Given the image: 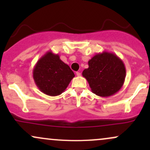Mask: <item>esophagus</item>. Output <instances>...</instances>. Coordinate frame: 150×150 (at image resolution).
<instances>
[{"label": "esophagus", "mask_w": 150, "mask_h": 150, "mask_svg": "<svg viewBox=\"0 0 150 150\" xmlns=\"http://www.w3.org/2000/svg\"><path fill=\"white\" fill-rule=\"evenodd\" d=\"M76 75H77V76H80V75H81V73H80V72H76Z\"/></svg>", "instance_id": "obj_1"}]
</instances>
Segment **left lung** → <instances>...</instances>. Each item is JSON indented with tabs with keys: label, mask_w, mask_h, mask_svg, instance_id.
I'll return each instance as SVG.
<instances>
[{
	"label": "left lung",
	"mask_w": 150,
	"mask_h": 150,
	"mask_svg": "<svg viewBox=\"0 0 150 150\" xmlns=\"http://www.w3.org/2000/svg\"><path fill=\"white\" fill-rule=\"evenodd\" d=\"M88 65L82 72V76L96 95L110 97L123 87L126 70L123 61L115 53H97L88 61Z\"/></svg>",
	"instance_id": "1"
}]
</instances>
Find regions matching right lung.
<instances>
[{
  "instance_id": "right-lung-1",
  "label": "right lung",
  "mask_w": 150,
  "mask_h": 150,
  "mask_svg": "<svg viewBox=\"0 0 150 150\" xmlns=\"http://www.w3.org/2000/svg\"><path fill=\"white\" fill-rule=\"evenodd\" d=\"M74 77L70 67L51 51L39 58L33 69L36 85L44 94L52 97L64 92Z\"/></svg>"
}]
</instances>
